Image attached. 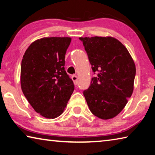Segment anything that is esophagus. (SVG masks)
<instances>
[{"label": "esophagus", "mask_w": 155, "mask_h": 155, "mask_svg": "<svg viewBox=\"0 0 155 155\" xmlns=\"http://www.w3.org/2000/svg\"><path fill=\"white\" fill-rule=\"evenodd\" d=\"M72 79L73 81V82H74V85H77V83H78V77H77V76L73 75L72 77Z\"/></svg>", "instance_id": "34e87169"}]
</instances>
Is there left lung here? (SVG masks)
Returning a JSON list of instances; mask_svg holds the SVG:
<instances>
[{
  "label": "left lung",
  "mask_w": 155,
  "mask_h": 155,
  "mask_svg": "<svg viewBox=\"0 0 155 155\" xmlns=\"http://www.w3.org/2000/svg\"><path fill=\"white\" fill-rule=\"evenodd\" d=\"M93 72L90 86L83 91L90 111L103 120L114 118L132 95L136 68L127 48L112 37L79 38Z\"/></svg>",
  "instance_id": "left-lung-1"
}]
</instances>
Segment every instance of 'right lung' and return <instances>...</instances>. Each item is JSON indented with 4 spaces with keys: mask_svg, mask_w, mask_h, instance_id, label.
<instances>
[{
    "mask_svg": "<svg viewBox=\"0 0 155 155\" xmlns=\"http://www.w3.org/2000/svg\"><path fill=\"white\" fill-rule=\"evenodd\" d=\"M70 42L68 37L43 38L33 41L23 55L22 92L34 110L46 118L61 115L74 90L64 68Z\"/></svg>",
    "mask_w": 155,
    "mask_h": 155,
    "instance_id": "obj_1",
    "label": "right lung"
}]
</instances>
